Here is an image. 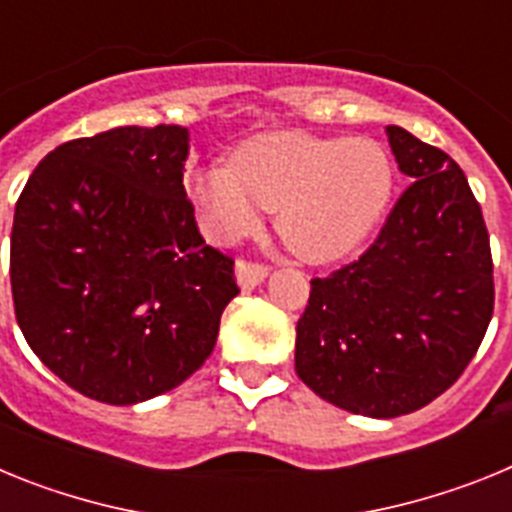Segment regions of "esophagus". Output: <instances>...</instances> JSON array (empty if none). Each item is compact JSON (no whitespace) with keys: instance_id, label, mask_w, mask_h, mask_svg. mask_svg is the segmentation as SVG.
<instances>
[{"instance_id":"obj_1","label":"esophagus","mask_w":512,"mask_h":512,"mask_svg":"<svg viewBox=\"0 0 512 512\" xmlns=\"http://www.w3.org/2000/svg\"><path fill=\"white\" fill-rule=\"evenodd\" d=\"M266 274H269V266L261 264V261L238 259V264H235V277H238V284L243 289H253L256 284H261Z\"/></svg>"}]
</instances>
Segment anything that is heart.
Masks as SVG:
<instances>
[{
  "mask_svg": "<svg viewBox=\"0 0 512 512\" xmlns=\"http://www.w3.org/2000/svg\"><path fill=\"white\" fill-rule=\"evenodd\" d=\"M392 187V161L377 140L266 133L243 140L230 164L194 171L189 194L212 241H241L266 207L300 259L325 264L372 233Z\"/></svg>",
  "mask_w": 512,
  "mask_h": 512,
  "instance_id": "heart-1",
  "label": "heart"
}]
</instances>
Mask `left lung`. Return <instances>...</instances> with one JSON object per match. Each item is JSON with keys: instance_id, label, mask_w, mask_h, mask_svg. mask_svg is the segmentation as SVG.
<instances>
[{"instance_id": "8db88e82", "label": "left lung", "mask_w": 512, "mask_h": 512, "mask_svg": "<svg viewBox=\"0 0 512 512\" xmlns=\"http://www.w3.org/2000/svg\"><path fill=\"white\" fill-rule=\"evenodd\" d=\"M413 179L359 259L310 282L295 369L336 408L397 418L464 374L495 307L482 207L449 153L387 125Z\"/></svg>"}]
</instances>
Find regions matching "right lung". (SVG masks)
I'll return each mask as SVG.
<instances>
[{
  "mask_svg": "<svg viewBox=\"0 0 512 512\" xmlns=\"http://www.w3.org/2000/svg\"><path fill=\"white\" fill-rule=\"evenodd\" d=\"M182 125L61 143L15 205L9 282L22 336L61 382L133 405L212 354L235 261L207 246L184 189Z\"/></svg>",
  "mask_w": 512,
  "mask_h": 512,
  "instance_id": "1",
  "label": "right lung"
}]
</instances>
